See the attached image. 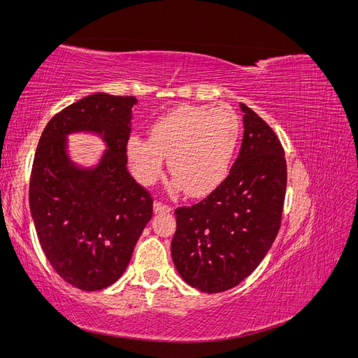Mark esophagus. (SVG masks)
Wrapping results in <instances>:
<instances>
[{
	"label": "esophagus",
	"mask_w": 358,
	"mask_h": 358,
	"mask_svg": "<svg viewBox=\"0 0 358 358\" xmlns=\"http://www.w3.org/2000/svg\"><path fill=\"white\" fill-rule=\"evenodd\" d=\"M154 210H155V213H169L171 210V208H170V206L159 203V201H155L154 203Z\"/></svg>",
	"instance_id": "34e87169"
}]
</instances>
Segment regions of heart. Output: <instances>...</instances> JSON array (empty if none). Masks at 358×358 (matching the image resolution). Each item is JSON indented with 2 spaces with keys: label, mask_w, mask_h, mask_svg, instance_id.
<instances>
[{
  "label": "heart",
  "mask_w": 358,
  "mask_h": 358,
  "mask_svg": "<svg viewBox=\"0 0 358 358\" xmlns=\"http://www.w3.org/2000/svg\"><path fill=\"white\" fill-rule=\"evenodd\" d=\"M239 137L241 122L231 107L188 104L159 116L150 137H129L127 157L143 185L157 180L169 158L171 187L189 197H204L229 175Z\"/></svg>",
  "instance_id": "1"
}]
</instances>
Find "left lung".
Wrapping results in <instances>:
<instances>
[{
    "mask_svg": "<svg viewBox=\"0 0 358 358\" xmlns=\"http://www.w3.org/2000/svg\"><path fill=\"white\" fill-rule=\"evenodd\" d=\"M243 138L221 185L203 201L179 208L171 258L192 288L222 292L239 285L272 248L282 216L287 162L279 138L241 103Z\"/></svg>",
    "mask_w": 358,
    "mask_h": 358,
    "instance_id": "1",
    "label": "left lung"
}]
</instances>
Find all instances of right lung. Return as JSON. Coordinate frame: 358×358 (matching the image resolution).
<instances>
[{"mask_svg": "<svg viewBox=\"0 0 358 358\" xmlns=\"http://www.w3.org/2000/svg\"><path fill=\"white\" fill-rule=\"evenodd\" d=\"M134 96L96 92L53 116L36 150L29 209L50 266L70 285L99 291L121 278L152 218V199L127 170ZM96 135L106 149L91 166L68 137Z\"/></svg>", "mask_w": 358, "mask_h": 358, "instance_id": "right-lung-1", "label": "right lung"}]
</instances>
